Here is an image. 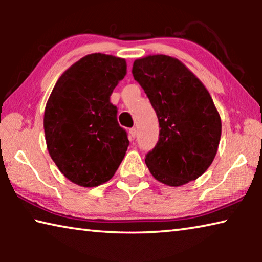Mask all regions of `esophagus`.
<instances>
[{
	"label": "esophagus",
	"mask_w": 262,
	"mask_h": 262,
	"mask_svg": "<svg viewBox=\"0 0 262 262\" xmlns=\"http://www.w3.org/2000/svg\"><path fill=\"white\" fill-rule=\"evenodd\" d=\"M136 137V128H130L129 129V139L130 141L134 140Z\"/></svg>",
	"instance_id": "esophagus-1"
}]
</instances>
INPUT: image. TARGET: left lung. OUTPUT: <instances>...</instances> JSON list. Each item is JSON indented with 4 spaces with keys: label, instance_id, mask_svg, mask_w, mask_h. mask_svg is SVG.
Returning <instances> with one entry per match:
<instances>
[{
    "label": "left lung",
    "instance_id": "obj_1",
    "mask_svg": "<svg viewBox=\"0 0 262 262\" xmlns=\"http://www.w3.org/2000/svg\"><path fill=\"white\" fill-rule=\"evenodd\" d=\"M159 122V139L145 155L155 179L181 186L198 179L216 156L222 132L220 114L205 85L178 59L149 55L133 64Z\"/></svg>",
    "mask_w": 262,
    "mask_h": 262
}]
</instances>
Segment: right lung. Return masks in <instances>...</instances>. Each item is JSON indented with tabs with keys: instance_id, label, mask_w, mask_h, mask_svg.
Returning <instances> with one entry per match:
<instances>
[{
	"instance_id": "obj_1",
	"label": "right lung",
	"mask_w": 262,
	"mask_h": 262,
	"mask_svg": "<svg viewBox=\"0 0 262 262\" xmlns=\"http://www.w3.org/2000/svg\"><path fill=\"white\" fill-rule=\"evenodd\" d=\"M126 69L125 59L89 54L61 75L48 98L43 115L48 152L74 184L106 183L125 157L129 141L110 97Z\"/></svg>"
}]
</instances>
